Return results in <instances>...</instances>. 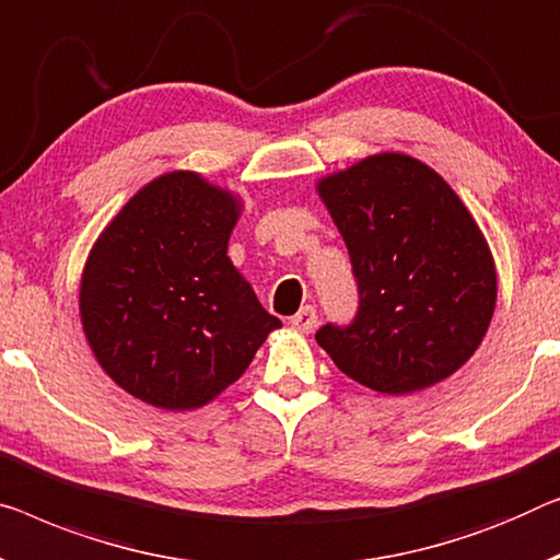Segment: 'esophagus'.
<instances>
[{
  "instance_id": "34e87169",
  "label": "esophagus",
  "mask_w": 560,
  "mask_h": 560,
  "mask_svg": "<svg viewBox=\"0 0 560 560\" xmlns=\"http://www.w3.org/2000/svg\"><path fill=\"white\" fill-rule=\"evenodd\" d=\"M291 327L296 331H312L316 327V308L314 306L299 308V312L291 316Z\"/></svg>"
}]
</instances>
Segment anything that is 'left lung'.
Masks as SVG:
<instances>
[{
	"instance_id": "left-lung-1",
	"label": "left lung",
	"mask_w": 560,
	"mask_h": 560,
	"mask_svg": "<svg viewBox=\"0 0 560 560\" xmlns=\"http://www.w3.org/2000/svg\"><path fill=\"white\" fill-rule=\"evenodd\" d=\"M345 238L360 306L316 341L382 395L432 387L470 360L493 319L498 279L482 231L440 175L402 153L319 180Z\"/></svg>"
}]
</instances>
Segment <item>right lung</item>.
Instances as JSON below:
<instances>
[{"mask_svg": "<svg viewBox=\"0 0 560 560\" xmlns=\"http://www.w3.org/2000/svg\"><path fill=\"white\" fill-rule=\"evenodd\" d=\"M238 213L229 190L173 171L100 233L80 319L100 366L132 397L171 412L203 407L281 327L226 256Z\"/></svg>", "mask_w": 560, "mask_h": 560, "instance_id": "1", "label": "right lung"}]
</instances>
